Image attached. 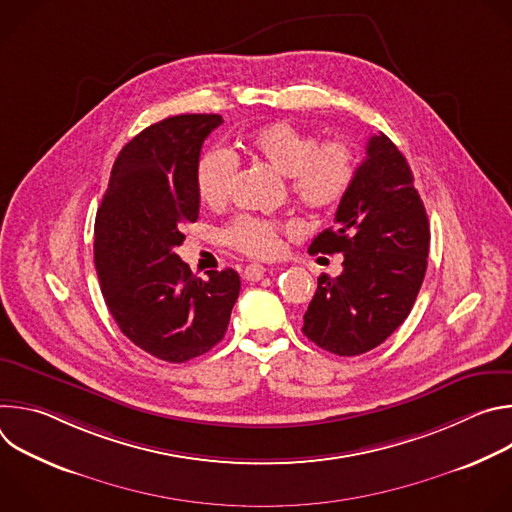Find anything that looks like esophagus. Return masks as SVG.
Masks as SVG:
<instances>
[{
  "label": "esophagus",
  "instance_id": "1",
  "mask_svg": "<svg viewBox=\"0 0 512 512\" xmlns=\"http://www.w3.org/2000/svg\"><path fill=\"white\" fill-rule=\"evenodd\" d=\"M265 273H267V269L259 263H251V265L245 267V279L247 281H259V279H263Z\"/></svg>",
  "mask_w": 512,
  "mask_h": 512
}]
</instances>
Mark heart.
Listing matches in <instances>:
<instances>
[{
  "mask_svg": "<svg viewBox=\"0 0 512 512\" xmlns=\"http://www.w3.org/2000/svg\"><path fill=\"white\" fill-rule=\"evenodd\" d=\"M251 160L269 166L287 178V190L300 206L312 212L334 210L348 194L356 160L350 145L340 139H318L287 121L263 125L245 137ZM237 178V160L227 150H210L196 170L198 194L204 204L216 208L229 202ZM296 233L289 223L271 218L237 216L223 231V241L249 257L271 259L281 251V235Z\"/></svg>",
  "mask_w": 512,
  "mask_h": 512,
  "instance_id": "obj_1",
  "label": "heart"
}]
</instances>
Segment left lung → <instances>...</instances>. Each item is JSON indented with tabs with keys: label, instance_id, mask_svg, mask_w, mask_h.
Masks as SVG:
<instances>
[{
	"label": "left lung",
	"instance_id": "1",
	"mask_svg": "<svg viewBox=\"0 0 512 512\" xmlns=\"http://www.w3.org/2000/svg\"><path fill=\"white\" fill-rule=\"evenodd\" d=\"M342 253L338 277L320 275L302 332L338 356L383 344L409 316L427 269L429 223L405 156L373 135L367 158L338 204L334 227L310 249Z\"/></svg>",
	"mask_w": 512,
	"mask_h": 512
}]
</instances>
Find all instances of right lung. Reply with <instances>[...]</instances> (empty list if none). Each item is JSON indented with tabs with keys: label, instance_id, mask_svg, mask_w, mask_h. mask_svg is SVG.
Wrapping results in <instances>:
<instances>
[{
	"label": "right lung",
	"instance_id": "obj_1",
	"mask_svg": "<svg viewBox=\"0 0 512 512\" xmlns=\"http://www.w3.org/2000/svg\"><path fill=\"white\" fill-rule=\"evenodd\" d=\"M221 115H176L145 127L119 152L95 218V267L119 330L141 350L186 362L225 338L241 277L192 275L174 253L196 223V170Z\"/></svg>",
	"mask_w": 512,
	"mask_h": 512
}]
</instances>
